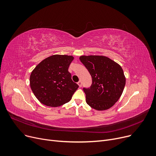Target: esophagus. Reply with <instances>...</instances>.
<instances>
[{
	"label": "esophagus",
	"instance_id": "1",
	"mask_svg": "<svg viewBox=\"0 0 156 156\" xmlns=\"http://www.w3.org/2000/svg\"><path fill=\"white\" fill-rule=\"evenodd\" d=\"M77 83H78V85H79V87H82V82H81V81H79V82H78Z\"/></svg>",
	"mask_w": 156,
	"mask_h": 156
}]
</instances>
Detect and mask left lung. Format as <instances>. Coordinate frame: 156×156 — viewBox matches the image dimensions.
<instances>
[{
    "label": "left lung",
    "instance_id": "obj_1",
    "mask_svg": "<svg viewBox=\"0 0 156 156\" xmlns=\"http://www.w3.org/2000/svg\"><path fill=\"white\" fill-rule=\"evenodd\" d=\"M80 60L92 78L90 87L83 88L87 103L98 111L109 109L117 102L124 89L126 77L122 68L103 55H82Z\"/></svg>",
    "mask_w": 156,
    "mask_h": 156
}]
</instances>
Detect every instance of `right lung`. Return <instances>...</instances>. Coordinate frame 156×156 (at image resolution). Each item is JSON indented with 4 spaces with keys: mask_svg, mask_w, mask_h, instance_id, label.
Wrapping results in <instances>:
<instances>
[{
    "mask_svg": "<svg viewBox=\"0 0 156 156\" xmlns=\"http://www.w3.org/2000/svg\"><path fill=\"white\" fill-rule=\"evenodd\" d=\"M74 57L53 55L42 60L32 71L30 85L36 98L47 106L58 107L68 103L79 86L68 71Z\"/></svg>",
    "mask_w": 156,
    "mask_h": 156,
    "instance_id": "add662e5",
    "label": "right lung"
}]
</instances>
